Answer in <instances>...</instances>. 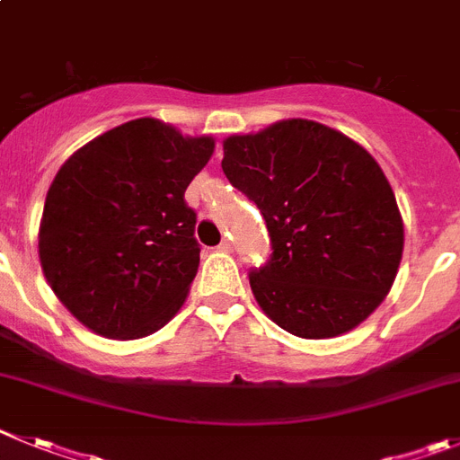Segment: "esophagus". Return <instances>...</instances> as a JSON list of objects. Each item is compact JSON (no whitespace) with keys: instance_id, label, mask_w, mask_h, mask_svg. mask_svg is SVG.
<instances>
[{"instance_id":"1","label":"esophagus","mask_w":460,"mask_h":460,"mask_svg":"<svg viewBox=\"0 0 460 460\" xmlns=\"http://www.w3.org/2000/svg\"><path fill=\"white\" fill-rule=\"evenodd\" d=\"M218 251H226V252H230V251H233V242H230V239H223V242L218 243Z\"/></svg>"}]
</instances>
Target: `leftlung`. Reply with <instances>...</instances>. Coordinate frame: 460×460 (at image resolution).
<instances>
[{"label": "left lung", "mask_w": 460, "mask_h": 460, "mask_svg": "<svg viewBox=\"0 0 460 460\" xmlns=\"http://www.w3.org/2000/svg\"><path fill=\"white\" fill-rule=\"evenodd\" d=\"M223 172L267 221L271 260L251 271L262 313L305 340L344 335L393 289L403 221L376 159L307 118L223 141Z\"/></svg>", "instance_id": "8db88e82"}]
</instances>
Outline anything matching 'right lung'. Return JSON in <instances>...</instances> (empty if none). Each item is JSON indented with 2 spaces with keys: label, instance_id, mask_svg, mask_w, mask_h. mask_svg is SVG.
<instances>
[{
  "label": "right lung",
  "instance_id": "add662e5",
  "mask_svg": "<svg viewBox=\"0 0 460 460\" xmlns=\"http://www.w3.org/2000/svg\"><path fill=\"white\" fill-rule=\"evenodd\" d=\"M214 138L184 137L157 118L100 134L63 162L38 227L49 288L77 322L109 340L166 326L200 264L184 191Z\"/></svg>",
  "mask_w": 460,
  "mask_h": 460
}]
</instances>
